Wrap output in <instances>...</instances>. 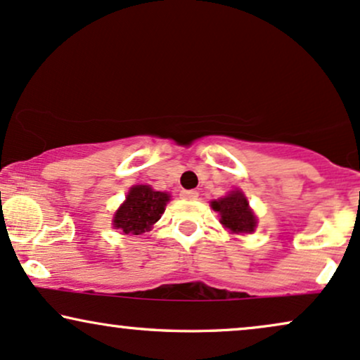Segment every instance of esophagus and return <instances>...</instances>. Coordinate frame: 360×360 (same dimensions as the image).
Returning a JSON list of instances; mask_svg holds the SVG:
<instances>
[{
	"mask_svg": "<svg viewBox=\"0 0 360 360\" xmlns=\"http://www.w3.org/2000/svg\"><path fill=\"white\" fill-rule=\"evenodd\" d=\"M181 196H183L184 199H198L199 193L198 191H193V189H188V191L181 193Z\"/></svg>",
	"mask_w": 360,
	"mask_h": 360,
	"instance_id": "esophagus-1",
	"label": "esophagus"
}]
</instances>
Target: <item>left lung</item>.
<instances>
[{
  "label": "left lung",
  "instance_id": "obj_1",
  "mask_svg": "<svg viewBox=\"0 0 360 360\" xmlns=\"http://www.w3.org/2000/svg\"><path fill=\"white\" fill-rule=\"evenodd\" d=\"M211 207L218 211L219 223L236 235L253 233L257 228V216L250 210L248 199L241 191H231L228 196L211 201Z\"/></svg>",
  "mask_w": 360,
  "mask_h": 360
}]
</instances>
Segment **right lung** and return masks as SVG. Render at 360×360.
Listing matches in <instances>:
<instances>
[{
    "mask_svg": "<svg viewBox=\"0 0 360 360\" xmlns=\"http://www.w3.org/2000/svg\"><path fill=\"white\" fill-rule=\"evenodd\" d=\"M169 198L171 196L167 193L154 191L147 184L132 186L125 201L115 211L112 224L124 235H141L149 231L153 224L161 219Z\"/></svg>",
    "mask_w": 360,
    "mask_h": 360,
    "instance_id": "add662e5",
    "label": "right lung"
}]
</instances>
